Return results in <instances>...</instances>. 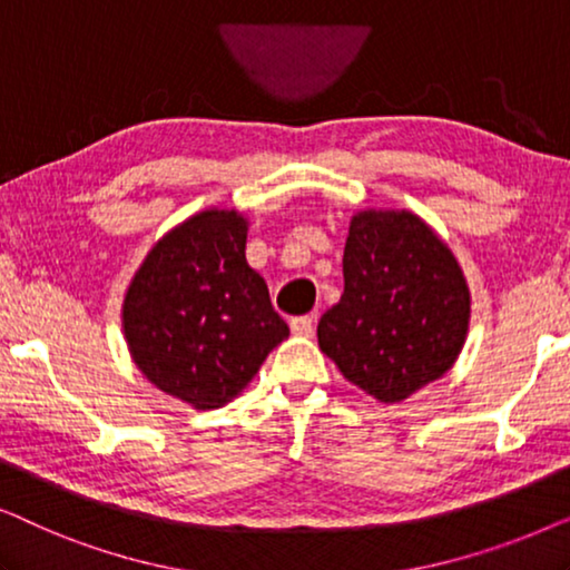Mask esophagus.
<instances>
[{"mask_svg":"<svg viewBox=\"0 0 570 570\" xmlns=\"http://www.w3.org/2000/svg\"><path fill=\"white\" fill-rule=\"evenodd\" d=\"M314 316H295L291 318V330L293 334H298V337H311L314 334Z\"/></svg>","mask_w":570,"mask_h":570,"instance_id":"1","label":"esophagus"}]
</instances>
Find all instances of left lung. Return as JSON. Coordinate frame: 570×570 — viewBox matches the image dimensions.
Segmentation results:
<instances>
[{"instance_id": "left-lung-1", "label": "left lung", "mask_w": 570, "mask_h": 570, "mask_svg": "<svg viewBox=\"0 0 570 570\" xmlns=\"http://www.w3.org/2000/svg\"><path fill=\"white\" fill-rule=\"evenodd\" d=\"M342 272L345 293L316 334L350 384L392 404L454 365L470 326V287L451 248L417 215L357 213Z\"/></svg>"}]
</instances>
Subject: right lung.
<instances>
[{"instance_id": "1", "label": "right lung", "mask_w": 570, "mask_h": 570, "mask_svg": "<svg viewBox=\"0 0 570 570\" xmlns=\"http://www.w3.org/2000/svg\"><path fill=\"white\" fill-rule=\"evenodd\" d=\"M248 223L205 209L166 233L124 298V337L160 392L217 410L256 376L291 330L246 262Z\"/></svg>"}]
</instances>
